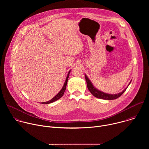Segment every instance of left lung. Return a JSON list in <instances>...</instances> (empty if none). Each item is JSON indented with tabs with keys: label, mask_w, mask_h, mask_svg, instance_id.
<instances>
[{
	"label": "left lung",
	"mask_w": 149,
	"mask_h": 149,
	"mask_svg": "<svg viewBox=\"0 0 149 149\" xmlns=\"http://www.w3.org/2000/svg\"><path fill=\"white\" fill-rule=\"evenodd\" d=\"M85 77H86V82H87V87L88 89L89 90V91H90V93L95 97L98 98H100V99H104V100H114L116 99L117 98H118L119 97H120L124 93V91L126 90L127 88L129 87V86L130 85V84L131 83V81L130 82L129 84L128 85V86L126 88H125L122 92L118 93V94H107V93H105L102 91H101L100 90H98V89L95 88L94 86L93 85L92 82L90 81V80L89 79V78H88V77L85 74Z\"/></svg>",
	"instance_id": "1"
}]
</instances>
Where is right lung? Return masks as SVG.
<instances>
[{"instance_id":"add662e5","label":"right lung","mask_w":149,"mask_h":149,"mask_svg":"<svg viewBox=\"0 0 149 149\" xmlns=\"http://www.w3.org/2000/svg\"><path fill=\"white\" fill-rule=\"evenodd\" d=\"M71 70H70V71L68 72V75H67V78H66V79H65V82H64V84H63V87H62V89L61 90V91L54 97V98H52L51 100H49V101H46V102H41V104H50V103H52V102H54V101H56V100H59L60 98H61L62 96H63V94H64V92H65V90H66V87H67V82H68V77H69V75H70V72H71Z\"/></svg>"}]
</instances>
